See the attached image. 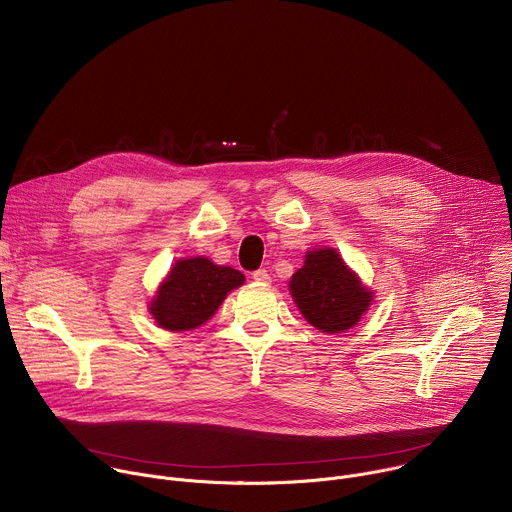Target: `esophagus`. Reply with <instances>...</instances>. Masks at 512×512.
Listing matches in <instances>:
<instances>
[{
    "mask_svg": "<svg viewBox=\"0 0 512 512\" xmlns=\"http://www.w3.org/2000/svg\"><path fill=\"white\" fill-rule=\"evenodd\" d=\"M253 279H255L257 283H269V281H271V277H269V273H267L265 269L253 271Z\"/></svg>",
    "mask_w": 512,
    "mask_h": 512,
    "instance_id": "34e87169",
    "label": "esophagus"
}]
</instances>
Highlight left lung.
<instances>
[{"instance_id": "1", "label": "left lung", "mask_w": 512, "mask_h": 512, "mask_svg": "<svg viewBox=\"0 0 512 512\" xmlns=\"http://www.w3.org/2000/svg\"><path fill=\"white\" fill-rule=\"evenodd\" d=\"M289 294L308 324L326 334L354 328L375 298L334 247L306 253L304 265L289 279Z\"/></svg>"}]
</instances>
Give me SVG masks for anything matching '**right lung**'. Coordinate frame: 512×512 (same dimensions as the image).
Here are the masks:
<instances>
[{"instance_id":"add662e5","label":"right lung","mask_w":512,"mask_h":512,"mask_svg":"<svg viewBox=\"0 0 512 512\" xmlns=\"http://www.w3.org/2000/svg\"><path fill=\"white\" fill-rule=\"evenodd\" d=\"M243 283L245 275L233 267L216 265L202 255L184 257L160 281L156 296L148 302V310L164 330H196L221 308L229 291Z\"/></svg>"}]
</instances>
